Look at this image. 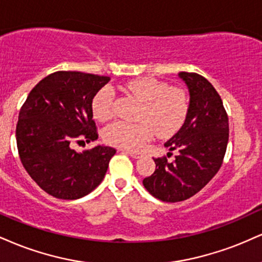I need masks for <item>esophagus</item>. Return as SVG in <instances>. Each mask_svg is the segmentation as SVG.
Returning <instances> with one entry per match:
<instances>
[{"mask_svg":"<svg viewBox=\"0 0 262 262\" xmlns=\"http://www.w3.org/2000/svg\"><path fill=\"white\" fill-rule=\"evenodd\" d=\"M122 152L128 154V155L133 157V159H139V157H140V154H139V152H135V151H130V150H124V149H123Z\"/></svg>","mask_w":262,"mask_h":262,"instance_id":"esophagus-1","label":"esophagus"}]
</instances>
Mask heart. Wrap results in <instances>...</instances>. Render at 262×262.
Here are the masks:
<instances>
[{
  "instance_id": "heart-1",
  "label": "heart",
  "mask_w": 262,
  "mask_h": 262,
  "mask_svg": "<svg viewBox=\"0 0 262 262\" xmlns=\"http://www.w3.org/2000/svg\"><path fill=\"white\" fill-rule=\"evenodd\" d=\"M124 90L141 101L138 113L139 122L117 121L103 130L107 144L125 150H140L159 133L171 137L184 124L188 116V97L182 89L169 88L165 81L151 77L135 78L125 83ZM115 93L103 86L91 101L93 115L97 121L106 122L113 116Z\"/></svg>"
}]
</instances>
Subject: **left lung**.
<instances>
[{
  "mask_svg": "<svg viewBox=\"0 0 262 262\" xmlns=\"http://www.w3.org/2000/svg\"><path fill=\"white\" fill-rule=\"evenodd\" d=\"M178 77L189 91L184 124L165 146L177 150L174 161L154 159L156 169L143 181L146 190L166 203L187 200L200 191L219 172L228 144V116L221 96L209 80L196 73ZM171 154V152H168Z\"/></svg>",
  "mask_w": 262,
  "mask_h": 262,
  "instance_id": "1",
  "label": "left lung"
}]
</instances>
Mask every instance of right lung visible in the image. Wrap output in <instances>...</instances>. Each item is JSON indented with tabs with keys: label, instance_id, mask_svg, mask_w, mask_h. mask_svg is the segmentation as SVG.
<instances>
[{
	"label": "right lung",
	"instance_id": "1",
	"mask_svg": "<svg viewBox=\"0 0 262 262\" xmlns=\"http://www.w3.org/2000/svg\"><path fill=\"white\" fill-rule=\"evenodd\" d=\"M110 77L56 72L40 80L20 108L15 138L25 171L47 194L83 198L102 182L113 147L96 145L77 152L75 140L97 139L91 101Z\"/></svg>",
	"mask_w": 262,
	"mask_h": 262
}]
</instances>
